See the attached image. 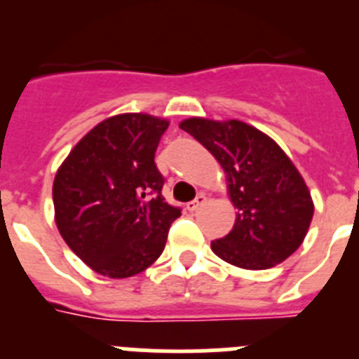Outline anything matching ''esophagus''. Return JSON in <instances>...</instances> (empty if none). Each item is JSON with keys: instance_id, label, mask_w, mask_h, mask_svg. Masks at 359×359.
<instances>
[{"instance_id": "obj_1", "label": "esophagus", "mask_w": 359, "mask_h": 359, "mask_svg": "<svg viewBox=\"0 0 359 359\" xmlns=\"http://www.w3.org/2000/svg\"><path fill=\"white\" fill-rule=\"evenodd\" d=\"M205 203H207V196L199 194L198 198L194 199V201L187 203V208H189V212H196V210H198V208H201L203 205H205Z\"/></svg>"}]
</instances>
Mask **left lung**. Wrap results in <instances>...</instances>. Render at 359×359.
Here are the masks:
<instances>
[{
  "instance_id": "8db88e82",
  "label": "left lung",
  "mask_w": 359,
  "mask_h": 359,
  "mask_svg": "<svg viewBox=\"0 0 359 359\" xmlns=\"http://www.w3.org/2000/svg\"><path fill=\"white\" fill-rule=\"evenodd\" d=\"M180 128L214 154L237 208L228 236L212 252L244 269H268L302 244L315 205L304 177L275 140L241 120L187 118Z\"/></svg>"
}]
</instances>
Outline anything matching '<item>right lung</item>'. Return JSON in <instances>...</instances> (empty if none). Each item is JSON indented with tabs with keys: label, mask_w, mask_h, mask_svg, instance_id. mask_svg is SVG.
Returning <instances> with one entry per match:
<instances>
[{
	"label": "right lung",
	"mask_w": 359,
	"mask_h": 359,
	"mask_svg": "<svg viewBox=\"0 0 359 359\" xmlns=\"http://www.w3.org/2000/svg\"><path fill=\"white\" fill-rule=\"evenodd\" d=\"M169 122L123 113L95 126L69 151L53 180L55 224L72 252L93 271L128 278L161 255L182 210L161 196L154 163Z\"/></svg>",
	"instance_id": "add662e5"
}]
</instances>
